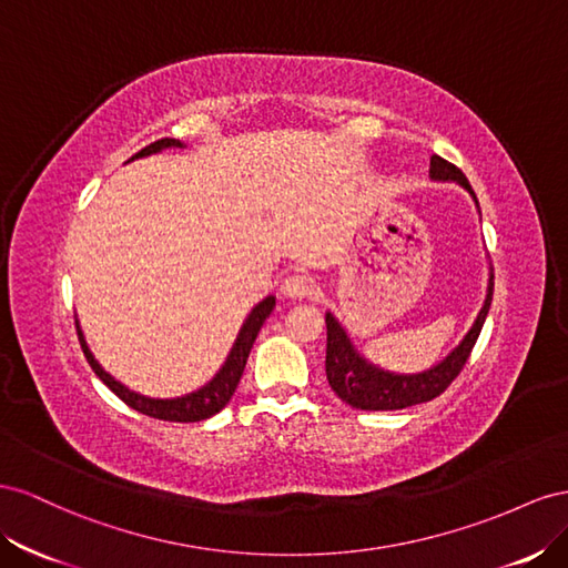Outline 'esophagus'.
<instances>
[{
	"label": "esophagus",
	"mask_w": 568,
	"mask_h": 568,
	"mask_svg": "<svg viewBox=\"0 0 568 568\" xmlns=\"http://www.w3.org/2000/svg\"><path fill=\"white\" fill-rule=\"evenodd\" d=\"M281 293L290 300H310L318 293V285L310 273H290L281 285Z\"/></svg>",
	"instance_id": "obj_1"
}]
</instances>
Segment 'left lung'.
Here are the masks:
<instances>
[{"mask_svg":"<svg viewBox=\"0 0 568 568\" xmlns=\"http://www.w3.org/2000/svg\"><path fill=\"white\" fill-rule=\"evenodd\" d=\"M430 178L443 183H459L468 194H471L476 206V192L468 185L466 175L445 161L443 156H430ZM495 275L490 273L488 295H485L483 310L478 312L471 331L464 335L462 343L452 349L440 364L430 366L420 374H393L376 364L366 362L364 356L354 349L349 335L339 326V321L326 312V328H328V343H326V376L333 387V393L347 402L354 409L364 412H393V409H407L420 402H430L433 397L443 395L447 385L455 381L466 364L476 339L480 335V328L485 323V316L490 312L493 302V287Z\"/></svg>","mask_w":568,"mask_h":568,"instance_id":"8db88e82","label":"left lung"}]
</instances>
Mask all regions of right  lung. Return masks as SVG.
Here are the masks:
<instances>
[{
  "label": "right lung",
  "mask_w": 568,
  "mask_h": 568,
  "mask_svg": "<svg viewBox=\"0 0 568 568\" xmlns=\"http://www.w3.org/2000/svg\"><path fill=\"white\" fill-rule=\"evenodd\" d=\"M171 148L173 150L175 148H185V144L181 140H173V138L156 140V142L148 144V148H144V150H140L135 156H131V161L140 159V156L156 154L161 150H171ZM273 306H275V297L273 295H268L266 300L258 302L254 310L250 312V316L245 318V323H242V328H240V333L235 337L229 359H225V364L219 368V374L212 381H209L206 385H202L200 390H194V393L183 395V397H173V399H156V397H148V395H140V393L128 390L123 383H119L111 374H106V371L100 366V362L94 359V354L90 352V347L85 343V335H83V331H80L78 318H75V328H78V339H80V347H83V354H85L88 364L92 366L94 374L100 376V381L109 387V390L113 395H119L128 404V407H133L135 412L148 414L152 418L175 420V424H192V420H204L209 416L219 414L225 407V404L231 402L235 387H237V383L242 378V371H245L250 349L254 345L258 331H262L264 321L273 312Z\"/></svg>",
  "instance_id": "1"
}]
</instances>
